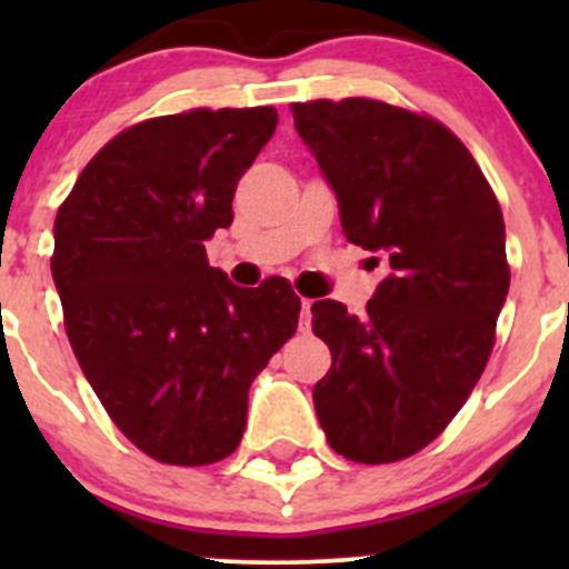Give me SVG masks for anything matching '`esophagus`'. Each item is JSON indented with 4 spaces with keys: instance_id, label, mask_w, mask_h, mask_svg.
Returning a JSON list of instances; mask_svg holds the SVG:
<instances>
[{
    "instance_id": "obj_1",
    "label": "esophagus",
    "mask_w": 569,
    "mask_h": 569,
    "mask_svg": "<svg viewBox=\"0 0 569 569\" xmlns=\"http://www.w3.org/2000/svg\"><path fill=\"white\" fill-rule=\"evenodd\" d=\"M300 330H302V332L311 330V300H302V308H300Z\"/></svg>"
}]
</instances>
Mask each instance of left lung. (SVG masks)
<instances>
[{"label":"left lung","mask_w":569,"mask_h":569,"mask_svg":"<svg viewBox=\"0 0 569 569\" xmlns=\"http://www.w3.org/2000/svg\"><path fill=\"white\" fill-rule=\"evenodd\" d=\"M338 198L343 237L391 274L366 313L311 306L332 366L313 386L327 443L380 465L416 455L460 412L507 302L503 214L468 148L427 114L375 99L291 104Z\"/></svg>","instance_id":"obj_1"}]
</instances>
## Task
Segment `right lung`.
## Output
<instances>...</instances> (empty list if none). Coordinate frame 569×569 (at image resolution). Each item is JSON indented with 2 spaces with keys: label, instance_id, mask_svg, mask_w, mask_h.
Listing matches in <instances>:
<instances>
[{
  "label": "right lung",
  "instance_id": "add662e5",
  "mask_svg": "<svg viewBox=\"0 0 569 569\" xmlns=\"http://www.w3.org/2000/svg\"><path fill=\"white\" fill-rule=\"evenodd\" d=\"M274 126V107L142 120L90 159L57 211L68 341L114 427L159 462L233 455L252 380L297 330L289 280L242 289L203 244L233 222L239 178Z\"/></svg>",
  "mask_w": 569,
  "mask_h": 569
}]
</instances>
